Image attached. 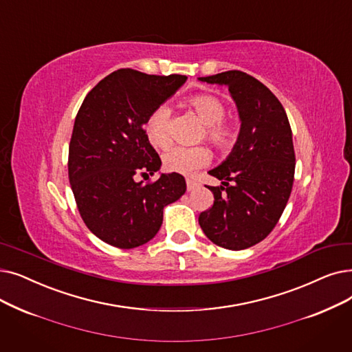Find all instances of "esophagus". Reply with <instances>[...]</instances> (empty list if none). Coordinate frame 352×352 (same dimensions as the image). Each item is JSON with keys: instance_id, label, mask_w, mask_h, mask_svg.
Wrapping results in <instances>:
<instances>
[{"instance_id": "esophagus-1", "label": "esophagus", "mask_w": 352, "mask_h": 352, "mask_svg": "<svg viewBox=\"0 0 352 352\" xmlns=\"http://www.w3.org/2000/svg\"><path fill=\"white\" fill-rule=\"evenodd\" d=\"M197 186H198L197 181H194V179H187V190H188V191H192Z\"/></svg>"}]
</instances>
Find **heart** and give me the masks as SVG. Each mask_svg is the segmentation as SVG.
I'll list each match as a JSON object with an SVG mask.
<instances>
[{
  "label": "heart",
  "instance_id": "obj_1",
  "mask_svg": "<svg viewBox=\"0 0 352 352\" xmlns=\"http://www.w3.org/2000/svg\"><path fill=\"white\" fill-rule=\"evenodd\" d=\"M187 104L204 124L200 140H206L220 152L230 151L237 140V129L234 124L224 119V102L217 96L203 94L191 96L187 100ZM170 118L171 111L164 104L158 106L146 118L145 135L152 146L166 149L171 145L173 138L170 131ZM162 160L166 171L191 175L208 165L211 161V154L206 146H175L168 151Z\"/></svg>",
  "mask_w": 352,
  "mask_h": 352
}]
</instances>
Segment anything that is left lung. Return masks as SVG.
I'll return each instance as SVG.
<instances>
[{
  "label": "left lung",
  "instance_id": "obj_1",
  "mask_svg": "<svg viewBox=\"0 0 352 352\" xmlns=\"http://www.w3.org/2000/svg\"><path fill=\"white\" fill-rule=\"evenodd\" d=\"M198 80L227 86L241 122L230 155L208 171L221 186L208 187L214 203L198 223L214 244L243 250L267 237L287 204L295 175L292 129L279 99L253 76L228 70Z\"/></svg>",
  "mask_w": 352,
  "mask_h": 352
}]
</instances>
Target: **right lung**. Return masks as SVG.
Listing matches in <instances>:
<instances>
[{
    "label": "right lung",
    "instance_id": "1",
    "mask_svg": "<svg viewBox=\"0 0 352 352\" xmlns=\"http://www.w3.org/2000/svg\"><path fill=\"white\" fill-rule=\"evenodd\" d=\"M187 76H155L119 69L85 98L69 145V181L89 230L119 249L154 239L164 207L186 192L181 174H161V158L144 125L152 111L186 83Z\"/></svg>",
    "mask_w": 352,
    "mask_h": 352
}]
</instances>
